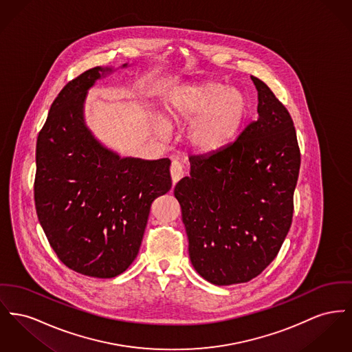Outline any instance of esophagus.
<instances>
[{
  "label": "esophagus",
  "mask_w": 352,
  "mask_h": 352,
  "mask_svg": "<svg viewBox=\"0 0 352 352\" xmlns=\"http://www.w3.org/2000/svg\"><path fill=\"white\" fill-rule=\"evenodd\" d=\"M170 174H171V179H173L174 185L184 177V166H182L179 161H177V160L171 161Z\"/></svg>",
  "instance_id": "obj_1"
}]
</instances>
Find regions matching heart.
Segmentation results:
<instances>
[{"instance_id": "b5f03b06", "label": "heart", "mask_w": 352, "mask_h": 352, "mask_svg": "<svg viewBox=\"0 0 352 352\" xmlns=\"http://www.w3.org/2000/svg\"><path fill=\"white\" fill-rule=\"evenodd\" d=\"M246 114V97L219 82L186 86L170 98L167 106L170 124L193 121L187 138L201 153H214L228 146L239 133Z\"/></svg>"}]
</instances>
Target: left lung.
Wrapping results in <instances>:
<instances>
[{"label":"left lung","mask_w":352,"mask_h":352,"mask_svg":"<svg viewBox=\"0 0 352 352\" xmlns=\"http://www.w3.org/2000/svg\"><path fill=\"white\" fill-rule=\"evenodd\" d=\"M258 90V120L208 155H190L174 188L194 269L228 286L258 276L276 258L292 223L300 150L289 110L269 86Z\"/></svg>","instance_id":"1"}]
</instances>
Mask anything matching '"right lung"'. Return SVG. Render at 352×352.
Returning a JSON list of instances; mask_svg holds the SVG:
<instances>
[{"label":"right lung","instance_id":"right-lung-1","mask_svg":"<svg viewBox=\"0 0 352 352\" xmlns=\"http://www.w3.org/2000/svg\"><path fill=\"white\" fill-rule=\"evenodd\" d=\"M109 70L89 69L63 86L36 146L34 204L45 235L65 266L94 278L133 263L153 201L171 188L170 160L120 158L83 124L86 91Z\"/></svg>","mask_w":352,"mask_h":352}]
</instances>
